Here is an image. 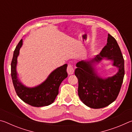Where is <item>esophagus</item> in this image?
Masks as SVG:
<instances>
[{"label": "esophagus", "mask_w": 132, "mask_h": 132, "mask_svg": "<svg viewBox=\"0 0 132 132\" xmlns=\"http://www.w3.org/2000/svg\"><path fill=\"white\" fill-rule=\"evenodd\" d=\"M67 71L69 75H72L74 73V68H73V65L71 64H69L67 68Z\"/></svg>", "instance_id": "obj_1"}]
</instances>
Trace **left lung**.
I'll use <instances>...</instances> for the list:
<instances>
[{
    "label": "left lung",
    "instance_id": "1",
    "mask_svg": "<svg viewBox=\"0 0 132 132\" xmlns=\"http://www.w3.org/2000/svg\"><path fill=\"white\" fill-rule=\"evenodd\" d=\"M106 57L113 61L119 69L117 74L102 79L95 72L92 63ZM75 74L79 81L78 95L81 101L91 108L98 109L109 105L117 99L125 75L124 59L116 39L108 34L107 44L99 55L88 61L76 64Z\"/></svg>",
    "mask_w": 132,
    "mask_h": 132
}]
</instances>
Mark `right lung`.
I'll use <instances>...</instances> for the list:
<instances>
[{
	"label": "right lung",
	"mask_w": 132,
	"mask_h": 132,
	"mask_svg": "<svg viewBox=\"0 0 132 132\" xmlns=\"http://www.w3.org/2000/svg\"><path fill=\"white\" fill-rule=\"evenodd\" d=\"M23 45L21 39L15 47L11 63V76L13 86L17 95L21 100L35 107L48 106L54 102L59 93V87L62 81L68 77L65 64L56 69L44 82L35 87L29 88L19 81L17 78L16 66L20 49Z\"/></svg>",
	"instance_id": "right-lung-1"
}]
</instances>
